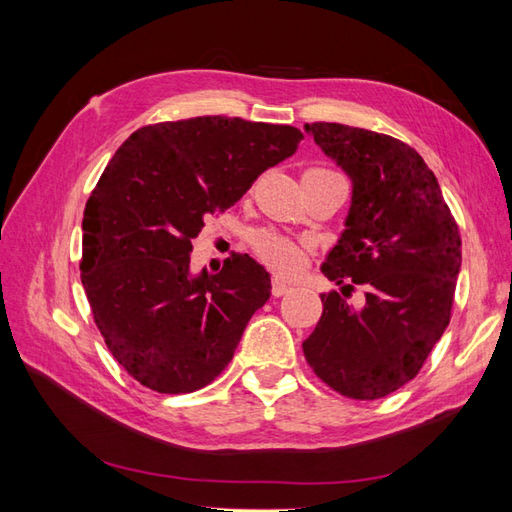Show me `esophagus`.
I'll use <instances>...</instances> for the list:
<instances>
[{"mask_svg": "<svg viewBox=\"0 0 512 512\" xmlns=\"http://www.w3.org/2000/svg\"><path fill=\"white\" fill-rule=\"evenodd\" d=\"M288 290H290V284H286V281H281V279H273V288H270V292H273V297H281V295H286Z\"/></svg>", "mask_w": 512, "mask_h": 512, "instance_id": "34e87169", "label": "esophagus"}]
</instances>
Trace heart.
I'll list each match as a JSON object with an SVG mask.
<instances>
[{"label":"heart","instance_id":"b5f03b06","mask_svg":"<svg viewBox=\"0 0 512 512\" xmlns=\"http://www.w3.org/2000/svg\"><path fill=\"white\" fill-rule=\"evenodd\" d=\"M312 246L306 239H292L279 233H259L253 239L255 257L277 275H297L306 266Z\"/></svg>","mask_w":512,"mask_h":512}]
</instances>
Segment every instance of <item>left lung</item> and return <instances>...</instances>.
I'll list each match as a JSON object with an SVG mask.
<instances>
[{
  "mask_svg": "<svg viewBox=\"0 0 512 512\" xmlns=\"http://www.w3.org/2000/svg\"><path fill=\"white\" fill-rule=\"evenodd\" d=\"M306 132L352 178V206L321 266L341 292L321 295L323 314L303 354L341 396L376 400L416 378L447 330L460 228L433 171L407 143L339 123H310ZM356 289L364 297L352 304Z\"/></svg>",
  "mask_w": 512,
  "mask_h": 512,
  "instance_id": "left-lung-1",
  "label": "left lung"
}]
</instances>
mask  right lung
<instances>
[{
	"label": "right lung",
	"mask_w": 512,
	"mask_h": 512,
	"mask_svg": "<svg viewBox=\"0 0 512 512\" xmlns=\"http://www.w3.org/2000/svg\"><path fill=\"white\" fill-rule=\"evenodd\" d=\"M290 125L198 116L140 127L118 147L83 211L81 281L96 328L125 372L160 394H191L224 372L270 275L231 255L191 275L204 220L295 154Z\"/></svg>",
	"instance_id": "obj_1"
}]
</instances>
